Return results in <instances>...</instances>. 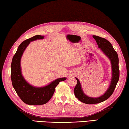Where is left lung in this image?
Returning <instances> with one entry per match:
<instances>
[{
  "label": "left lung",
  "instance_id": "left-lung-1",
  "mask_svg": "<svg viewBox=\"0 0 129 129\" xmlns=\"http://www.w3.org/2000/svg\"><path fill=\"white\" fill-rule=\"evenodd\" d=\"M92 37L96 41L97 45H98V47L101 48L103 53L108 57L111 61V69H112V78H111V83L110 84L108 89L103 95L98 97V98H91V97H89L84 94L82 89L79 79L75 78L77 79V83L74 89L75 96L82 102L88 105L99 103L107 100L113 94L119 78L118 56L117 52L114 49L112 45L110 43V42L103 38H101L96 35H93Z\"/></svg>",
  "mask_w": 129,
  "mask_h": 129
}]
</instances>
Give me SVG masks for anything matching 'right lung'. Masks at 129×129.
<instances>
[{
    "label": "right lung",
    "instance_id": "obj_1",
    "mask_svg": "<svg viewBox=\"0 0 129 129\" xmlns=\"http://www.w3.org/2000/svg\"><path fill=\"white\" fill-rule=\"evenodd\" d=\"M43 36L35 35L25 40L18 48L12 58L11 67L12 84L17 94L23 102L29 105H41L47 103L53 95L56 86L66 78L56 79L45 87H35L29 84L23 78L20 67L21 57L30 42L42 39Z\"/></svg>",
    "mask_w": 129,
    "mask_h": 129
}]
</instances>
